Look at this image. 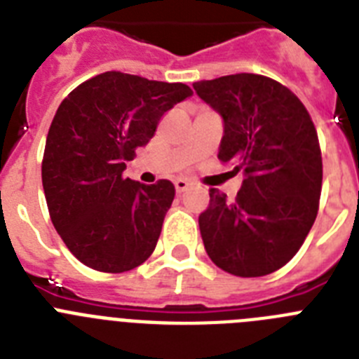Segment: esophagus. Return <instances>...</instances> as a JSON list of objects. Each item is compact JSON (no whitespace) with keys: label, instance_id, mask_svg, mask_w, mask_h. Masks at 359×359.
<instances>
[{"label":"esophagus","instance_id":"34e87169","mask_svg":"<svg viewBox=\"0 0 359 359\" xmlns=\"http://www.w3.org/2000/svg\"><path fill=\"white\" fill-rule=\"evenodd\" d=\"M189 187H190V183L187 182V180H176V182H174V189H176L177 194H182V192H185V190L189 189Z\"/></svg>","mask_w":359,"mask_h":359}]
</instances>
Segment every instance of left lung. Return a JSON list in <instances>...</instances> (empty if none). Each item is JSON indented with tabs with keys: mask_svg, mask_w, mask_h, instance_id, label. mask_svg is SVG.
<instances>
[{
	"mask_svg": "<svg viewBox=\"0 0 359 359\" xmlns=\"http://www.w3.org/2000/svg\"><path fill=\"white\" fill-rule=\"evenodd\" d=\"M223 118L217 158L243 172L233 201L217 189L199 215L215 266L237 277H262L290 262L318 212L322 154L304 104L286 86L255 73L194 82Z\"/></svg>",
	"mask_w": 359,
	"mask_h": 359,
	"instance_id": "8db88e82",
	"label": "left lung"
}]
</instances>
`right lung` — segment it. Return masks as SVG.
<instances>
[{
    "instance_id": "obj_1",
    "label": "right lung",
    "mask_w": 359,
    "mask_h": 359,
    "mask_svg": "<svg viewBox=\"0 0 359 359\" xmlns=\"http://www.w3.org/2000/svg\"><path fill=\"white\" fill-rule=\"evenodd\" d=\"M189 97L182 82L106 72L61 102L44 145L43 189L57 233L82 264L122 273L154 252L174 185H145L122 172L165 111Z\"/></svg>"
}]
</instances>
